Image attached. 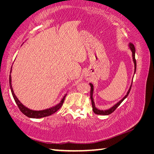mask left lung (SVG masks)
I'll list each match as a JSON object with an SVG mask.
<instances>
[{
  "label": "left lung",
  "mask_w": 154,
  "mask_h": 154,
  "mask_svg": "<svg viewBox=\"0 0 154 154\" xmlns=\"http://www.w3.org/2000/svg\"><path fill=\"white\" fill-rule=\"evenodd\" d=\"M128 47L130 50L132 51V59H133V62L134 64V74L135 73V72H136V69H137V62H136V60H135V48L134 45L131 43H130V44L128 45ZM90 88H91V90H90V99H91V102H92V110L94 111V113L97 114V115H103V116H107V115L111 114V113H113V112L116 110V109L118 107V106L120 105V104L123 102V100H124L125 98H126L128 95V94L130 93V89H131V87H132V83L131 85H130L129 90H128V92L126 93V94L125 95L124 97L119 101L118 103H117L116 105H114L113 106H111V108H109V109H106V110H100V109H98V108L96 107L95 106V103H94V98H93V92H94V85L92 83H90Z\"/></svg>",
  "instance_id": "left-lung-1"
}]
</instances>
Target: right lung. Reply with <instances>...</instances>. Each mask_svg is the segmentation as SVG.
I'll list each match as a JSON object with an SVG mask.
<instances>
[{
  "mask_svg": "<svg viewBox=\"0 0 154 154\" xmlns=\"http://www.w3.org/2000/svg\"><path fill=\"white\" fill-rule=\"evenodd\" d=\"M11 71H12V67L11 68V71H10V75H9L10 89H11L13 97H14V98L15 102L16 103L18 107H19L21 112H22V113H24L26 116H27V117H28V118H36V119L44 118V117L51 116V115L54 114V113H56V112L58 111V109H60V108L62 106V104H63L65 96H63V98H62L60 102L58 104H57L56 105L51 106V107H50V108L43 109V110H40V111L32 110V109H30L28 107H26V106H25L19 100H18L17 96L15 94L14 90H13L12 84H11Z\"/></svg>",
  "mask_w": 154,
  "mask_h": 154,
  "instance_id": "1",
  "label": "right lung"
}]
</instances>
